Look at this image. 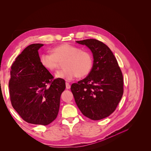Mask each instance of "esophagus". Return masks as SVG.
Wrapping results in <instances>:
<instances>
[{"label": "esophagus", "instance_id": "esophagus-1", "mask_svg": "<svg viewBox=\"0 0 151 151\" xmlns=\"http://www.w3.org/2000/svg\"><path fill=\"white\" fill-rule=\"evenodd\" d=\"M65 86H66V88L67 89H70V84L66 82L65 83Z\"/></svg>", "mask_w": 151, "mask_h": 151}]
</instances>
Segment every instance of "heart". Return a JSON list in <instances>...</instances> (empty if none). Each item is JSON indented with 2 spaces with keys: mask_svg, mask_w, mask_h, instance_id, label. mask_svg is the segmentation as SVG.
I'll return each mask as SVG.
<instances>
[{
  "mask_svg": "<svg viewBox=\"0 0 151 151\" xmlns=\"http://www.w3.org/2000/svg\"><path fill=\"white\" fill-rule=\"evenodd\" d=\"M53 53H45L40 57L41 65L50 71L57 70L61 63H64V68L58 72L56 78L70 81L75 78L87 76L92 71L93 57L89 52L64 43L54 47Z\"/></svg>",
  "mask_w": 151,
  "mask_h": 151,
  "instance_id": "b5f03b06",
  "label": "heart"
}]
</instances>
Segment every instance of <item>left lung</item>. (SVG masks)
Masks as SVG:
<instances>
[{"instance_id":"left-lung-1","label":"left lung","mask_w":151,"mask_h":151,"mask_svg":"<svg viewBox=\"0 0 151 151\" xmlns=\"http://www.w3.org/2000/svg\"><path fill=\"white\" fill-rule=\"evenodd\" d=\"M86 45L93 56L92 71L71 86L75 102L82 114L92 120L107 117L116 109L124 92L123 76L110 49L94 39L76 41Z\"/></svg>"}]
</instances>
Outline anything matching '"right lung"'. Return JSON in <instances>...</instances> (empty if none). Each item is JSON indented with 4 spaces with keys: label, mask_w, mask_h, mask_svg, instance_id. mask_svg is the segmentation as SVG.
I'll list each match as a JSON object with an SVG mask.
<instances>
[{
    "label": "right lung",
    "mask_w": 151,
    "mask_h": 151,
    "mask_svg": "<svg viewBox=\"0 0 151 151\" xmlns=\"http://www.w3.org/2000/svg\"><path fill=\"white\" fill-rule=\"evenodd\" d=\"M43 45H29L16 58L8 86L10 101L20 116L28 123L46 126L58 116L65 83L41 65L38 50Z\"/></svg>",
    "instance_id": "add662e5"
}]
</instances>
